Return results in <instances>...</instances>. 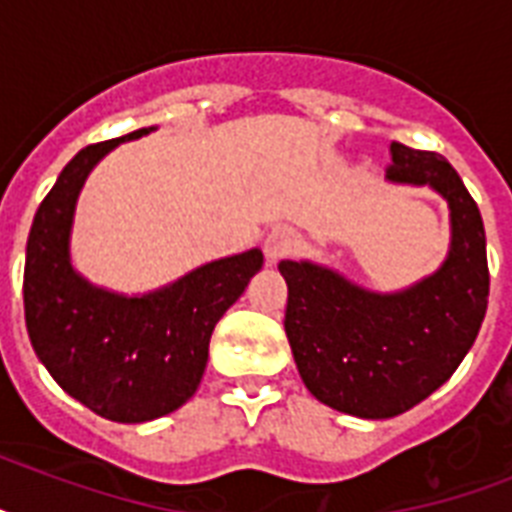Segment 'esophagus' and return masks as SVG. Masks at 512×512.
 <instances>
[{"label":"esophagus","mask_w":512,"mask_h":512,"mask_svg":"<svg viewBox=\"0 0 512 512\" xmlns=\"http://www.w3.org/2000/svg\"><path fill=\"white\" fill-rule=\"evenodd\" d=\"M297 244V236L292 228H287V225H279V228H273L268 236H265L263 241V252H265V260L268 263H279L281 257L289 255L292 252V247Z\"/></svg>","instance_id":"34e87169"}]
</instances>
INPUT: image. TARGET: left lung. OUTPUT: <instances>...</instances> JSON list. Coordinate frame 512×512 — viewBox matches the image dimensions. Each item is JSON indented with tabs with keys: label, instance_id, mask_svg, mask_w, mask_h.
<instances>
[{
	"label": "left lung",
	"instance_id": "1",
	"mask_svg": "<svg viewBox=\"0 0 512 512\" xmlns=\"http://www.w3.org/2000/svg\"><path fill=\"white\" fill-rule=\"evenodd\" d=\"M388 180L425 185L449 207V252L436 271L396 292L366 289L329 265L281 260L297 372L321 404L388 420L438 390L468 356L489 303L478 204L444 156L390 143Z\"/></svg>",
	"mask_w": 512,
	"mask_h": 512
}]
</instances>
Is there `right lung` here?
Masks as SVG:
<instances>
[{
  "label": "right lung",
  "mask_w": 512,
  "mask_h": 512,
  "mask_svg": "<svg viewBox=\"0 0 512 512\" xmlns=\"http://www.w3.org/2000/svg\"><path fill=\"white\" fill-rule=\"evenodd\" d=\"M156 127L82 148L31 223L23 271L26 329L36 358L68 396L114 422L175 412L207 369L209 337L263 268V252L220 257L143 295L98 287L74 268L76 201L106 154Z\"/></svg>",
  "instance_id": "obj_1"
}]
</instances>
